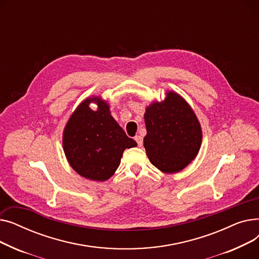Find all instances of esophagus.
<instances>
[{"mask_svg": "<svg viewBox=\"0 0 259 259\" xmlns=\"http://www.w3.org/2000/svg\"><path fill=\"white\" fill-rule=\"evenodd\" d=\"M134 140H135V142L138 143V146H139V147H142V146H143V138L141 137V135H137V137L134 138Z\"/></svg>", "mask_w": 259, "mask_h": 259, "instance_id": "obj_1", "label": "esophagus"}]
</instances>
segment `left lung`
<instances>
[{
    "mask_svg": "<svg viewBox=\"0 0 259 259\" xmlns=\"http://www.w3.org/2000/svg\"><path fill=\"white\" fill-rule=\"evenodd\" d=\"M144 147L151 164L165 173L180 172L197 155L202 139L192 108L173 91L162 102H153L144 115Z\"/></svg>",
    "mask_w": 259,
    "mask_h": 259,
    "instance_id": "obj_1",
    "label": "left lung"
}]
</instances>
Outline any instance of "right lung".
Wrapping results in <instances>:
<instances>
[{"label":"right lung","instance_id":"1","mask_svg":"<svg viewBox=\"0 0 259 259\" xmlns=\"http://www.w3.org/2000/svg\"><path fill=\"white\" fill-rule=\"evenodd\" d=\"M98 105L92 111L89 104ZM138 144L128 138L101 98H88L75 109L63 133L64 152L72 169L85 179L104 182L119 166L125 149Z\"/></svg>","mask_w":259,"mask_h":259}]
</instances>
